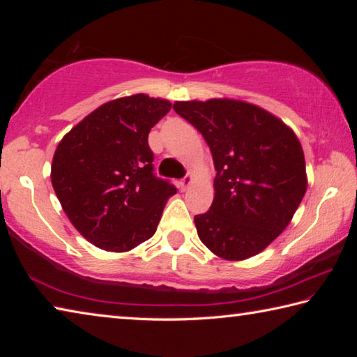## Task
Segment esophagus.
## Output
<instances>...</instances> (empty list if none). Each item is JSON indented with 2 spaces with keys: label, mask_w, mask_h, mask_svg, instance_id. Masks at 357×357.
<instances>
[{
  "label": "esophagus",
  "mask_w": 357,
  "mask_h": 357,
  "mask_svg": "<svg viewBox=\"0 0 357 357\" xmlns=\"http://www.w3.org/2000/svg\"><path fill=\"white\" fill-rule=\"evenodd\" d=\"M193 183V178H192V174H187V176H184L183 179L179 181V187L183 190H185V189H189V185Z\"/></svg>",
  "instance_id": "obj_1"
}]
</instances>
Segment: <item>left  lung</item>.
I'll use <instances>...</instances> for the list:
<instances>
[{
	"instance_id": "8db88e82",
	"label": "left lung",
	"mask_w": 357,
	"mask_h": 357,
	"mask_svg": "<svg viewBox=\"0 0 357 357\" xmlns=\"http://www.w3.org/2000/svg\"><path fill=\"white\" fill-rule=\"evenodd\" d=\"M173 110L202 132L217 172L214 202L195 215L198 238L229 261L257 255L288 227L307 190L298 137L243 100L174 102Z\"/></svg>"
}]
</instances>
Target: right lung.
Here are the masks:
<instances>
[{"instance_id":"1","label":"right lung","mask_w":357,"mask_h":357,"mask_svg":"<svg viewBox=\"0 0 357 357\" xmlns=\"http://www.w3.org/2000/svg\"><path fill=\"white\" fill-rule=\"evenodd\" d=\"M172 104L146 94L107 102L63 137L52 184L78 233L107 252H128L155 233L176 187L154 174L148 134Z\"/></svg>"}]
</instances>
